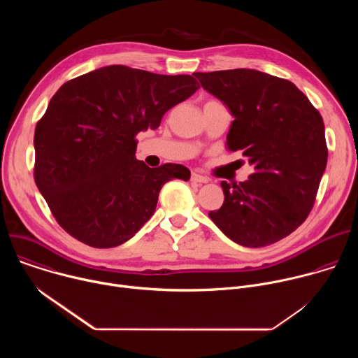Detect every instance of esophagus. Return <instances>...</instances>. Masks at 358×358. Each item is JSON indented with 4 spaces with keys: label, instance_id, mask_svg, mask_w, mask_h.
I'll return each mask as SVG.
<instances>
[{
    "label": "esophagus",
    "instance_id": "obj_1",
    "mask_svg": "<svg viewBox=\"0 0 358 358\" xmlns=\"http://www.w3.org/2000/svg\"><path fill=\"white\" fill-rule=\"evenodd\" d=\"M191 181H192V182H198V184H207L210 180H208L207 177L199 176V174H196V173H192V174H191Z\"/></svg>",
    "mask_w": 358,
    "mask_h": 358
}]
</instances>
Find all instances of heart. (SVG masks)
I'll return each mask as SVG.
<instances>
[{"label": "heart", "instance_id": "b5f03b06", "mask_svg": "<svg viewBox=\"0 0 358 358\" xmlns=\"http://www.w3.org/2000/svg\"><path fill=\"white\" fill-rule=\"evenodd\" d=\"M210 101H211V100H210Z\"/></svg>", "mask_w": 358, "mask_h": 358}]
</instances>
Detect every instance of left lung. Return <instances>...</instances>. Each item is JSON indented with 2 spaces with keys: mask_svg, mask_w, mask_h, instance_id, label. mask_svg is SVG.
<instances>
[{
  "mask_svg": "<svg viewBox=\"0 0 358 358\" xmlns=\"http://www.w3.org/2000/svg\"><path fill=\"white\" fill-rule=\"evenodd\" d=\"M235 120L227 136L255 167L243 182H221L224 203L208 215L234 242L261 248L280 241L310 214L327 164L324 123L290 80L255 69L195 72Z\"/></svg>",
  "mask_w": 358,
  "mask_h": 358,
  "instance_id": "left-lung-1",
  "label": "left lung"
}]
</instances>
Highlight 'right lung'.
<instances>
[{
  "instance_id": "add662e5",
  "label": "right lung",
  "mask_w": 358,
  "mask_h": 358,
  "mask_svg": "<svg viewBox=\"0 0 358 358\" xmlns=\"http://www.w3.org/2000/svg\"><path fill=\"white\" fill-rule=\"evenodd\" d=\"M199 87L189 75L110 65L64 83L35 127V182L58 224L93 248L129 241L155 214L163 185L189 180L181 164L150 169L136 136Z\"/></svg>"
}]
</instances>
